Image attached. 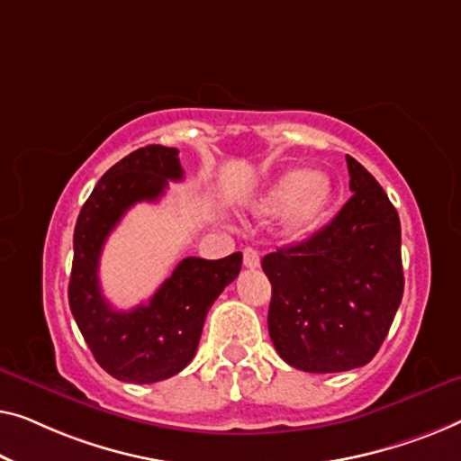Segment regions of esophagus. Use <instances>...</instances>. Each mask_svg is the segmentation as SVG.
Listing matches in <instances>:
<instances>
[{
	"mask_svg": "<svg viewBox=\"0 0 461 461\" xmlns=\"http://www.w3.org/2000/svg\"><path fill=\"white\" fill-rule=\"evenodd\" d=\"M261 265V258H258V252L255 249H244V267L249 269H257Z\"/></svg>",
	"mask_w": 461,
	"mask_h": 461,
	"instance_id": "esophagus-1",
	"label": "esophagus"
}]
</instances>
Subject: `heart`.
Wrapping results in <instances>:
<instances>
[{
    "label": "heart",
    "mask_w": 461,
    "mask_h": 461,
    "mask_svg": "<svg viewBox=\"0 0 461 461\" xmlns=\"http://www.w3.org/2000/svg\"><path fill=\"white\" fill-rule=\"evenodd\" d=\"M334 198V185L328 175L309 173L304 168H293L282 173L261 196L252 209L258 215H280L284 210V230L293 238H307L326 219Z\"/></svg>",
    "instance_id": "b5f03b06"
}]
</instances>
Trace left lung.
Here are the masks:
<instances>
[{
	"mask_svg": "<svg viewBox=\"0 0 461 461\" xmlns=\"http://www.w3.org/2000/svg\"><path fill=\"white\" fill-rule=\"evenodd\" d=\"M353 196L326 228L263 257L267 326L280 357L311 374L347 372L378 353L403 298L401 223L374 175L347 157Z\"/></svg>",
	"mask_w": 461,
	"mask_h": 461,
	"instance_id": "1",
	"label": "left lung"
}]
</instances>
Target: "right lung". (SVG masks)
Wrapping results in <instances>:
<instances>
[{
  "instance_id": "obj_1",
  "label": "right lung",
  "mask_w": 461,
  "mask_h": 461,
  "mask_svg": "<svg viewBox=\"0 0 461 461\" xmlns=\"http://www.w3.org/2000/svg\"><path fill=\"white\" fill-rule=\"evenodd\" d=\"M179 179V150L140 148L102 175L77 219L68 304L95 361L116 380L152 384L179 374L196 355L212 303L242 267V252L185 257L148 303L116 311L104 298L98 267L110 231L133 204L157 203Z\"/></svg>"
}]
</instances>
